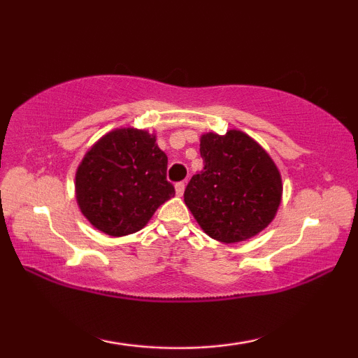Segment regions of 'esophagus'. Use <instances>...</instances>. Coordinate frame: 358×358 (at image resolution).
<instances>
[{"label":"esophagus","instance_id":"obj_1","mask_svg":"<svg viewBox=\"0 0 358 358\" xmlns=\"http://www.w3.org/2000/svg\"><path fill=\"white\" fill-rule=\"evenodd\" d=\"M184 190H185V184L184 182L176 184V194H178V197H182Z\"/></svg>","mask_w":358,"mask_h":358}]
</instances>
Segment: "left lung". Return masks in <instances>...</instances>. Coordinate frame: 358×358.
<instances>
[{
    "instance_id": "1",
    "label": "left lung",
    "mask_w": 358,
    "mask_h": 358,
    "mask_svg": "<svg viewBox=\"0 0 358 358\" xmlns=\"http://www.w3.org/2000/svg\"><path fill=\"white\" fill-rule=\"evenodd\" d=\"M203 169L184 202L210 238L234 244L266 229L282 202V176L271 155L241 130L200 136Z\"/></svg>"
}]
</instances>
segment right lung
Segmentation results:
<instances>
[{"label":"right lung","mask_w":358,"mask_h":358,"mask_svg":"<svg viewBox=\"0 0 358 358\" xmlns=\"http://www.w3.org/2000/svg\"><path fill=\"white\" fill-rule=\"evenodd\" d=\"M168 156L156 135L125 127L101 136L76 169L75 192L92 227L120 238L146 227L159 205L174 197L166 180Z\"/></svg>","instance_id":"right-lung-1"}]
</instances>
